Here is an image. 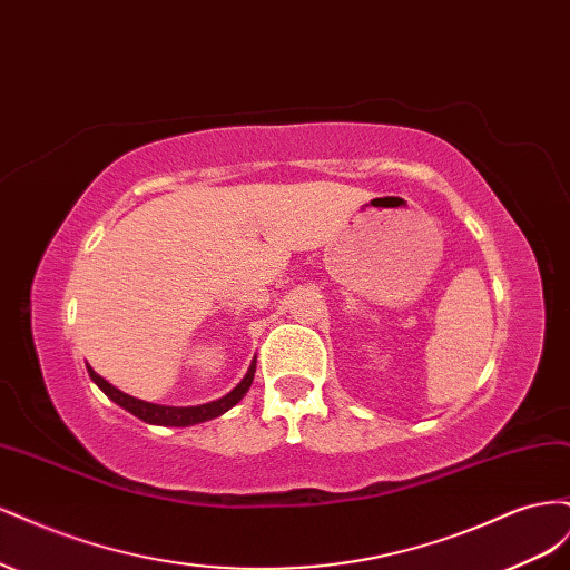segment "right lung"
<instances>
[{"mask_svg":"<svg viewBox=\"0 0 570 570\" xmlns=\"http://www.w3.org/2000/svg\"><path fill=\"white\" fill-rule=\"evenodd\" d=\"M254 371H256V358L252 361V366H249V371H247L243 381H239V385L233 392H228L226 396H220V400H216V402L199 404V406H164V404H151V402L135 400V396L116 390L111 383H107L105 377L97 375L88 366V373H90L92 381L97 383V387L105 392L109 400H114L118 406H124L126 411H130L132 416H137L145 423H154V425H178V428L212 421V419L220 416V413H226L228 409H233L247 394V390L254 381Z\"/></svg>","mask_w":570,"mask_h":570,"instance_id":"right-lung-1","label":"right lung"}]
</instances>
